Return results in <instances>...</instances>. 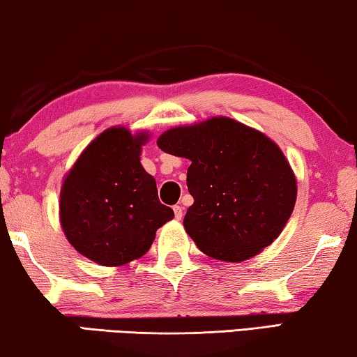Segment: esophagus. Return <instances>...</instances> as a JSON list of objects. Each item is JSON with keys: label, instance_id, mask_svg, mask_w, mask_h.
Here are the masks:
<instances>
[{"label": "esophagus", "instance_id": "esophagus-1", "mask_svg": "<svg viewBox=\"0 0 357 357\" xmlns=\"http://www.w3.org/2000/svg\"><path fill=\"white\" fill-rule=\"evenodd\" d=\"M174 214H175V219L180 220V219H182V215H183V209L180 208V206H174Z\"/></svg>", "mask_w": 357, "mask_h": 357}]
</instances>
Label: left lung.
I'll return each instance as SVG.
<instances>
[{"label": "left lung", "mask_w": 357, "mask_h": 357, "mask_svg": "<svg viewBox=\"0 0 357 357\" xmlns=\"http://www.w3.org/2000/svg\"><path fill=\"white\" fill-rule=\"evenodd\" d=\"M158 146L191 161L195 203L183 227L204 255L241 262L278 238L296 203V177L264 133L220 116L170 128Z\"/></svg>", "instance_id": "left-lung-1"}]
</instances>
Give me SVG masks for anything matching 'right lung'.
I'll return each mask as SVG.
<instances>
[{"mask_svg": "<svg viewBox=\"0 0 357 357\" xmlns=\"http://www.w3.org/2000/svg\"><path fill=\"white\" fill-rule=\"evenodd\" d=\"M149 135L111 127L84 149L66 175L59 219L66 238L101 266H122L151 248L156 230L174 219L159 203L156 180L140 162Z\"/></svg>", "mask_w": 357, "mask_h": 357, "instance_id": "obj_1", "label": "right lung"}]
</instances>
